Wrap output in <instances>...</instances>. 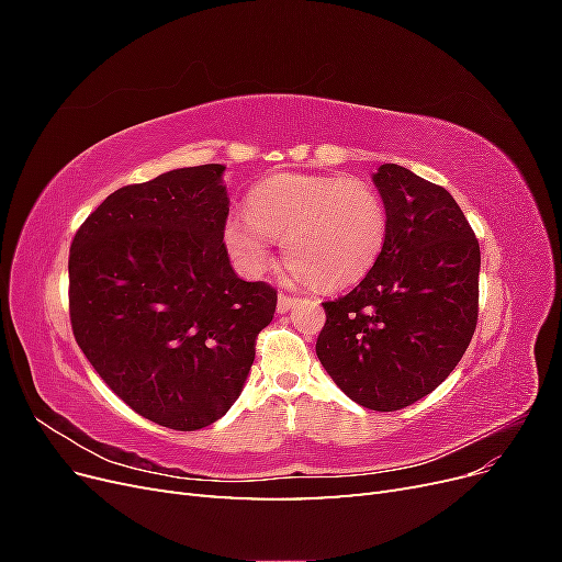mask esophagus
<instances>
[{
	"instance_id": "1",
	"label": "esophagus",
	"mask_w": 562,
	"mask_h": 562,
	"mask_svg": "<svg viewBox=\"0 0 562 562\" xmlns=\"http://www.w3.org/2000/svg\"><path fill=\"white\" fill-rule=\"evenodd\" d=\"M295 297H291V295H279V302H277V307H279V312L281 314H285V312H291L293 307H295Z\"/></svg>"
}]
</instances>
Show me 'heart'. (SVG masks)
<instances>
[{"mask_svg": "<svg viewBox=\"0 0 562 562\" xmlns=\"http://www.w3.org/2000/svg\"><path fill=\"white\" fill-rule=\"evenodd\" d=\"M271 239L283 241L295 279L335 291L361 281L386 241L380 194L356 178L277 176L248 196L246 215L225 225V244L246 274L271 262Z\"/></svg>", "mask_w": 562, "mask_h": 562, "instance_id": "obj_1", "label": "heart"}]
</instances>
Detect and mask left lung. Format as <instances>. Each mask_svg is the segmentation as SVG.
Instances as JSON below:
<instances>
[{
	"label": "left lung",
	"instance_id": "8db88e82",
	"mask_svg": "<svg viewBox=\"0 0 562 562\" xmlns=\"http://www.w3.org/2000/svg\"><path fill=\"white\" fill-rule=\"evenodd\" d=\"M386 241L366 279L323 302L316 356L363 407L401 411L443 382L479 323V239L446 187L398 164L372 176Z\"/></svg>",
	"mask_w": 562,
	"mask_h": 562
}]
</instances>
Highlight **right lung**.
Segmentation results:
<instances>
[{
	"mask_svg": "<svg viewBox=\"0 0 562 562\" xmlns=\"http://www.w3.org/2000/svg\"><path fill=\"white\" fill-rule=\"evenodd\" d=\"M223 164L126 184L70 248V321L103 382L145 419L196 431L239 398L277 291L234 274Z\"/></svg>",
	"mask_w": 562,
	"mask_h": 562,
	"instance_id": "add662e5",
	"label": "right lung"
}]
</instances>
